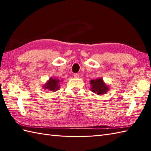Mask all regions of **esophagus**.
<instances>
[{
    "label": "esophagus",
    "mask_w": 151,
    "mask_h": 151,
    "mask_svg": "<svg viewBox=\"0 0 151 151\" xmlns=\"http://www.w3.org/2000/svg\"><path fill=\"white\" fill-rule=\"evenodd\" d=\"M74 77H75V78H79V75L78 74H74Z\"/></svg>",
    "instance_id": "esophagus-1"
}]
</instances>
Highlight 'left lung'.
<instances>
[{
	"instance_id": "8db88e82",
	"label": "left lung",
	"mask_w": 151,
	"mask_h": 151,
	"mask_svg": "<svg viewBox=\"0 0 151 151\" xmlns=\"http://www.w3.org/2000/svg\"><path fill=\"white\" fill-rule=\"evenodd\" d=\"M90 84L91 85V91L97 95L105 94L109 90L108 86L105 84L102 78L91 80Z\"/></svg>"
}]
</instances>
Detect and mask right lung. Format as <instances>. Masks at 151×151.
<instances>
[{
    "label": "right lung",
    "instance_id": "add662e5",
    "mask_svg": "<svg viewBox=\"0 0 151 151\" xmlns=\"http://www.w3.org/2000/svg\"><path fill=\"white\" fill-rule=\"evenodd\" d=\"M59 83H60L59 79L50 78V79L47 81L46 84L44 85L43 88L47 89V90L49 91L54 92L59 89L60 88Z\"/></svg>",
    "mask_w": 151,
    "mask_h": 151
}]
</instances>
